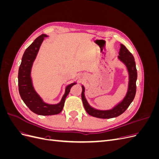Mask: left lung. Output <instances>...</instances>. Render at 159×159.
Listing matches in <instances>:
<instances>
[{"instance_id":"8db88e82","label":"left lung","mask_w":159,"mask_h":159,"mask_svg":"<svg viewBox=\"0 0 159 159\" xmlns=\"http://www.w3.org/2000/svg\"><path fill=\"white\" fill-rule=\"evenodd\" d=\"M119 54V59L125 64L129 74L127 93L122 102H120L112 109L105 111L98 110L91 107L88 103L84 95L85 88L83 85H81V87H82L81 99H82V102L86 112L91 116L101 119H110L118 117L119 115H121L125 111L134 98L136 93V81L137 79V72L134 58L133 54L123 44H121Z\"/></svg>"}]
</instances>
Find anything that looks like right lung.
<instances>
[{
	"mask_svg": "<svg viewBox=\"0 0 159 159\" xmlns=\"http://www.w3.org/2000/svg\"><path fill=\"white\" fill-rule=\"evenodd\" d=\"M47 36L46 34L40 35L27 48L23 54L18 75L19 93L24 103L32 112L40 115H52L60 113L63 109L65 99L70 93L71 88L76 84L72 83L67 86L61 102L54 105L44 103L34 89L30 77L32 66L43 40Z\"/></svg>",
	"mask_w": 159,
	"mask_h": 159,
	"instance_id": "1",
	"label": "right lung"
}]
</instances>
